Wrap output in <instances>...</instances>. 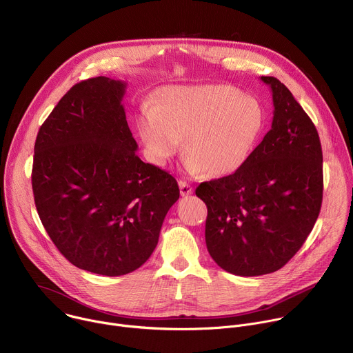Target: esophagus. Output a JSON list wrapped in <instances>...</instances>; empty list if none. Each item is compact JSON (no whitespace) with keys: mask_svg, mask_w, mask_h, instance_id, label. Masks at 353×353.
I'll use <instances>...</instances> for the list:
<instances>
[{"mask_svg":"<svg viewBox=\"0 0 353 353\" xmlns=\"http://www.w3.org/2000/svg\"><path fill=\"white\" fill-rule=\"evenodd\" d=\"M179 187H180V194H181L183 196H187V195L192 194V187H191L187 181L180 180V181H179Z\"/></svg>","mask_w":353,"mask_h":353,"instance_id":"obj_1","label":"esophagus"}]
</instances>
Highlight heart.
<instances>
[{
	"mask_svg": "<svg viewBox=\"0 0 353 353\" xmlns=\"http://www.w3.org/2000/svg\"><path fill=\"white\" fill-rule=\"evenodd\" d=\"M265 112L260 100L229 85L168 86L143 105L137 130L149 162L163 166L181 149L190 173L226 177L241 169L260 141Z\"/></svg>",
	"mask_w": 353,
	"mask_h": 353,
	"instance_id": "b5f03b06",
	"label": "heart"
}]
</instances>
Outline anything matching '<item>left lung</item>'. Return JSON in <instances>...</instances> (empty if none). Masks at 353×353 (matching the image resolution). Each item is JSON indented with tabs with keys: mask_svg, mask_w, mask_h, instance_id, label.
I'll return each mask as SVG.
<instances>
[{
	"mask_svg": "<svg viewBox=\"0 0 353 353\" xmlns=\"http://www.w3.org/2000/svg\"><path fill=\"white\" fill-rule=\"evenodd\" d=\"M271 130L236 173L201 183L207 248L225 271L259 276L282 268L310 234L323 201V150L316 125L274 77Z\"/></svg>",
	"mask_w": 353,
	"mask_h": 353,
	"instance_id": "1",
	"label": "left lung"
}]
</instances>
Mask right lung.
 I'll use <instances>...</instances> for the list:
<instances>
[{
    "instance_id": "add662e5",
    "label": "right lung",
    "mask_w": 353,
    "mask_h": 353,
    "mask_svg": "<svg viewBox=\"0 0 353 353\" xmlns=\"http://www.w3.org/2000/svg\"><path fill=\"white\" fill-rule=\"evenodd\" d=\"M125 88L108 77L74 85L41 124L32 169L50 239L71 264L106 276L132 272L150 257L180 196L173 176L135 154Z\"/></svg>"
}]
</instances>
